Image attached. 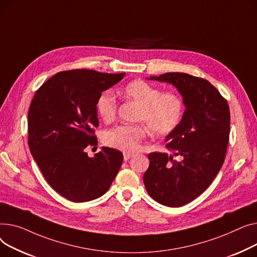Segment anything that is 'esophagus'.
<instances>
[{
    "instance_id": "34e87169",
    "label": "esophagus",
    "mask_w": 257,
    "mask_h": 257,
    "mask_svg": "<svg viewBox=\"0 0 257 257\" xmlns=\"http://www.w3.org/2000/svg\"><path fill=\"white\" fill-rule=\"evenodd\" d=\"M134 155H132V154H124L123 155V159H124V161H128Z\"/></svg>"
}]
</instances>
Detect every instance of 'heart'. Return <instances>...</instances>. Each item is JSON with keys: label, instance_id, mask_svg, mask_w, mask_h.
<instances>
[{"label": "heart", "instance_id": "1", "mask_svg": "<svg viewBox=\"0 0 257 257\" xmlns=\"http://www.w3.org/2000/svg\"><path fill=\"white\" fill-rule=\"evenodd\" d=\"M123 95L140 104L137 120L145 122L153 134L158 136L172 133L182 121L185 103L175 92H162L156 86L145 81L127 84ZM96 111L103 121H112L117 114V100L110 91H104L96 99ZM146 135L142 124L119 125L104 134V143L125 154H133L140 148Z\"/></svg>", "mask_w": 257, "mask_h": 257}]
</instances>
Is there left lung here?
Wrapping results in <instances>:
<instances>
[{
	"instance_id": "obj_1",
	"label": "left lung",
	"mask_w": 257,
	"mask_h": 257,
	"mask_svg": "<svg viewBox=\"0 0 257 257\" xmlns=\"http://www.w3.org/2000/svg\"><path fill=\"white\" fill-rule=\"evenodd\" d=\"M156 80L172 84L182 94L186 110L182 121L165 141L172 155L152 153L143 180L157 202L183 206L202 194L220 171L229 141L227 100L208 81L183 72H167ZM180 155L182 161L173 160Z\"/></svg>"
}]
</instances>
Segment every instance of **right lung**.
<instances>
[{
	"label": "right lung",
	"mask_w": 257,
	"mask_h": 257,
	"mask_svg": "<svg viewBox=\"0 0 257 257\" xmlns=\"http://www.w3.org/2000/svg\"><path fill=\"white\" fill-rule=\"evenodd\" d=\"M122 73L91 69L58 72L37 90L28 114L30 152L50 186L73 202L96 199L107 192L123 161L119 150L96 146V99L121 81Z\"/></svg>",
	"instance_id": "1"
}]
</instances>
